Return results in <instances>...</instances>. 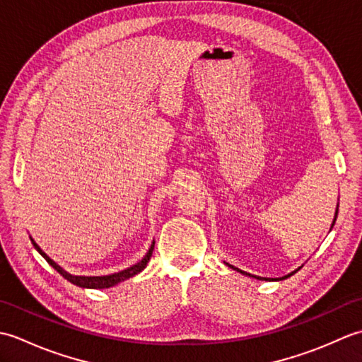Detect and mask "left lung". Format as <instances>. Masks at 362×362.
Masks as SVG:
<instances>
[{"label":"left lung","instance_id":"left-lung-1","mask_svg":"<svg viewBox=\"0 0 362 362\" xmlns=\"http://www.w3.org/2000/svg\"><path fill=\"white\" fill-rule=\"evenodd\" d=\"M337 211H339V202H337V206H336V213H334V219H333V224H332V228H333V226H334V222H336V218H337ZM329 228V230H332ZM228 267H232L233 271H236V272H240V274H243V275H247V276H252V279H257V280H266V281H280V280H284V279H289L291 275H294L297 271H300V266L298 269H296V271H292L291 274H288V275H284V276H280V279H266V276H258V275H252V274H249V272H245V271H241V269H238V267H235V266H232V264H228V263H226Z\"/></svg>","mask_w":362,"mask_h":362}]
</instances>
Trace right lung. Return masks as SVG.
Instances as JSON below:
<instances>
[{
  "mask_svg": "<svg viewBox=\"0 0 362 362\" xmlns=\"http://www.w3.org/2000/svg\"><path fill=\"white\" fill-rule=\"evenodd\" d=\"M29 238H30V241H33V244H34V247L37 249V252L40 253V255H42L46 261H48V263H49L54 269H56V271H57L60 275H62L64 279H66L70 283L76 284V286L87 288V289H107V288H112V286H115V284H118V283L124 281V280H127V279H132L134 275L140 274V272L143 271V269H144L146 266H148L149 259H151V257H152L153 244H156V241H152L149 250L146 252V255H144L140 261H138V263H135L134 266H130V267H127V269H122V271H119V272L109 274V275L87 276V275H73V274H70V272H66L64 267H60V266L56 263V261H52L40 247H38V244L33 240V236H29Z\"/></svg>",
  "mask_w": 362,
  "mask_h": 362,
  "instance_id": "1",
  "label": "right lung"
}]
</instances>
